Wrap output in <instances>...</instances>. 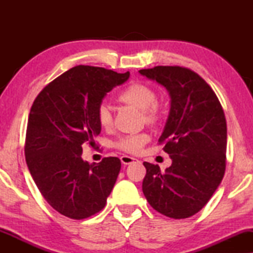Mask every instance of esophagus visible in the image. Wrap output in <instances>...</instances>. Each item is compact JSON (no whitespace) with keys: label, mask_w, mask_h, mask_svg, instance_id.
I'll return each instance as SVG.
<instances>
[{"label":"esophagus","mask_w":253,"mask_h":253,"mask_svg":"<svg viewBox=\"0 0 253 253\" xmlns=\"http://www.w3.org/2000/svg\"><path fill=\"white\" fill-rule=\"evenodd\" d=\"M121 161H122L123 165L126 166V165L133 164L134 161H137V159H134L132 157H129V155H122V157H121Z\"/></svg>","instance_id":"esophagus-1"}]
</instances>
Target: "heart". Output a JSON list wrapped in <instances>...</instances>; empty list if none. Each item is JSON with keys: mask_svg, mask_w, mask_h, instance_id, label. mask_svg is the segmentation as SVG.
<instances>
[{"mask_svg": "<svg viewBox=\"0 0 253 253\" xmlns=\"http://www.w3.org/2000/svg\"><path fill=\"white\" fill-rule=\"evenodd\" d=\"M117 98L121 102L143 110L145 120L148 123L157 122L160 117V106L157 102V93L151 86L141 84V83H133L121 91ZM96 119L102 127L110 126L113 121L110 107L106 103H101L96 109ZM148 140H150V137L146 133L129 134V136L121 138L115 146L126 153L136 154L139 153Z\"/></svg>", "mask_w": 253, "mask_h": 253, "instance_id": "heart-1", "label": "heart"}]
</instances>
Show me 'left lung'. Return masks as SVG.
<instances>
[{
  "instance_id": "left-lung-1",
  "label": "left lung",
  "mask_w": 253,
  "mask_h": 253,
  "mask_svg": "<svg viewBox=\"0 0 253 253\" xmlns=\"http://www.w3.org/2000/svg\"><path fill=\"white\" fill-rule=\"evenodd\" d=\"M164 86L170 109L159 143L171 159L160 170L144 162L143 192L159 213L185 219L198 213L215 192L226 170L227 123L221 103L210 85L182 67L159 65L139 70Z\"/></svg>"
}]
</instances>
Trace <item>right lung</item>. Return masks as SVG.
<instances>
[{"label": "right lung", "instance_id": "right-lung-1", "mask_svg": "<svg viewBox=\"0 0 253 253\" xmlns=\"http://www.w3.org/2000/svg\"><path fill=\"white\" fill-rule=\"evenodd\" d=\"M130 72L78 65L49 83L34 100L29 115L25 158L47 203L62 215L82 220L101 211L121 170L119 158L99 164L82 159L83 146L101 132L96 109L107 93Z\"/></svg>", "mask_w": 253, "mask_h": 253}]
</instances>
